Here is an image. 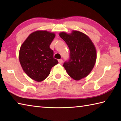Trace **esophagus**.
Returning <instances> with one entry per match:
<instances>
[{
  "label": "esophagus",
  "mask_w": 121,
  "mask_h": 121,
  "mask_svg": "<svg viewBox=\"0 0 121 121\" xmlns=\"http://www.w3.org/2000/svg\"><path fill=\"white\" fill-rule=\"evenodd\" d=\"M58 61H59V63H60V64H62V62H63V60H62V59H59Z\"/></svg>",
  "instance_id": "34e87169"
}]
</instances>
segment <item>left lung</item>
Listing matches in <instances>:
<instances>
[{
    "instance_id": "left-lung-1",
    "label": "left lung",
    "mask_w": 121,
    "mask_h": 121,
    "mask_svg": "<svg viewBox=\"0 0 121 121\" xmlns=\"http://www.w3.org/2000/svg\"><path fill=\"white\" fill-rule=\"evenodd\" d=\"M70 51L68 61L63 63L68 74L73 79L79 81L91 73L97 59L95 45L90 38L83 32L73 30L70 34H59Z\"/></svg>"
}]
</instances>
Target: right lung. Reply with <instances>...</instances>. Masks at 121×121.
Wrapping results in <instances>:
<instances>
[{"label": "right lung", "mask_w": 121, "mask_h": 121, "mask_svg": "<svg viewBox=\"0 0 121 121\" xmlns=\"http://www.w3.org/2000/svg\"><path fill=\"white\" fill-rule=\"evenodd\" d=\"M56 35L43 30L32 32L21 46L19 61L22 69L29 77L37 82L44 81L51 69L58 63L53 58L50 45Z\"/></svg>", "instance_id": "add662e5"}]
</instances>
